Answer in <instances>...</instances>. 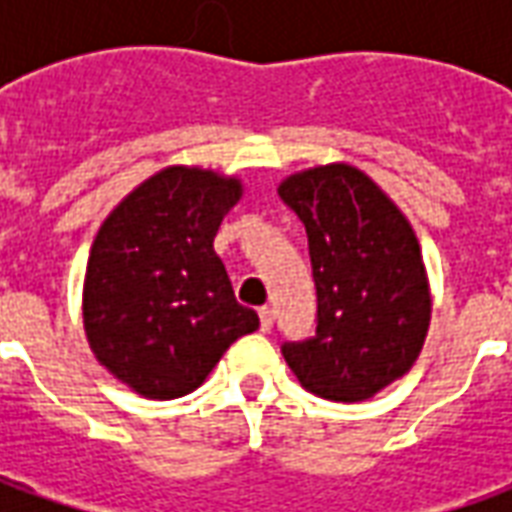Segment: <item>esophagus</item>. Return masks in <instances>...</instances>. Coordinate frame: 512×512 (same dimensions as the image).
Returning a JSON list of instances; mask_svg holds the SVG:
<instances>
[{"instance_id": "1", "label": "esophagus", "mask_w": 512, "mask_h": 512, "mask_svg": "<svg viewBox=\"0 0 512 512\" xmlns=\"http://www.w3.org/2000/svg\"><path fill=\"white\" fill-rule=\"evenodd\" d=\"M271 326H274V310L271 307H260V329L271 332Z\"/></svg>"}]
</instances>
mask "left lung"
Instances as JSON below:
<instances>
[{"instance_id": "1", "label": "left lung", "mask_w": 512, "mask_h": 512, "mask_svg": "<svg viewBox=\"0 0 512 512\" xmlns=\"http://www.w3.org/2000/svg\"><path fill=\"white\" fill-rule=\"evenodd\" d=\"M310 241L318 326L282 356L312 395L367 400L417 362L430 326L419 241L395 202L351 164H326L279 183Z\"/></svg>"}]
</instances>
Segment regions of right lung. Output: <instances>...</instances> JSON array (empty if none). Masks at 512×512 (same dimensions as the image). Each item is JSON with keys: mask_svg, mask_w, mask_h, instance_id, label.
Wrapping results in <instances>:
<instances>
[{"mask_svg": "<svg viewBox=\"0 0 512 512\" xmlns=\"http://www.w3.org/2000/svg\"><path fill=\"white\" fill-rule=\"evenodd\" d=\"M241 194L238 178L167 167L139 183L95 235L84 334L95 359L136 395H189L238 337L260 326L257 312L235 301L213 252Z\"/></svg>", "mask_w": 512, "mask_h": 512, "instance_id": "add662e5", "label": "right lung"}]
</instances>
